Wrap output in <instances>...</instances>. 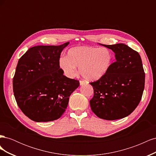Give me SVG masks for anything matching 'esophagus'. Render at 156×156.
Listing matches in <instances>:
<instances>
[{"mask_svg":"<svg viewBox=\"0 0 156 156\" xmlns=\"http://www.w3.org/2000/svg\"><path fill=\"white\" fill-rule=\"evenodd\" d=\"M87 83L84 81H80V85H83V84H85Z\"/></svg>","mask_w":156,"mask_h":156,"instance_id":"esophagus-1","label":"esophagus"}]
</instances>
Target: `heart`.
I'll use <instances>...</instances> for the list:
<instances>
[{
	"label": "heart",
	"mask_w": 156,
	"mask_h": 156,
	"mask_svg": "<svg viewBox=\"0 0 156 156\" xmlns=\"http://www.w3.org/2000/svg\"><path fill=\"white\" fill-rule=\"evenodd\" d=\"M112 61V53L108 48L79 46L69 49L67 56L60 58L58 64L68 77H73L77 67H79V72L83 77L95 81L105 76Z\"/></svg>",
	"instance_id": "heart-1"
}]
</instances>
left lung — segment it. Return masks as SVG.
<instances>
[{
  "label": "left lung",
  "mask_w": 156,
  "mask_h": 156,
  "mask_svg": "<svg viewBox=\"0 0 156 156\" xmlns=\"http://www.w3.org/2000/svg\"><path fill=\"white\" fill-rule=\"evenodd\" d=\"M114 52L116 61L105 77L90 84L92 111L100 119L114 120L129 115L137 107L144 88L145 73L138 52L124 44L103 45Z\"/></svg>",
  "instance_id": "1"
}]
</instances>
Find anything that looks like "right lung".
Returning <instances> with one entry per match:
<instances>
[{
  "instance_id": "add662e5",
  "label": "right lung",
  "mask_w": 156,
  "mask_h": 156,
  "mask_svg": "<svg viewBox=\"0 0 156 156\" xmlns=\"http://www.w3.org/2000/svg\"><path fill=\"white\" fill-rule=\"evenodd\" d=\"M69 44L32 47L18 61L13 79L17 105L37 122L58 119L67 108L77 80L64 75L59 67L61 52Z\"/></svg>"
}]
</instances>
